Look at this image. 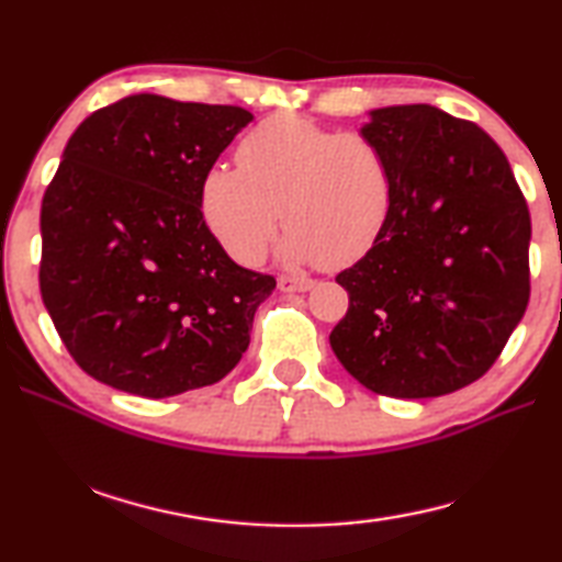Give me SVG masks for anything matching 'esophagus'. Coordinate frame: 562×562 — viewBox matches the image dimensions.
Returning a JSON list of instances; mask_svg holds the SVG:
<instances>
[{
	"mask_svg": "<svg viewBox=\"0 0 562 562\" xmlns=\"http://www.w3.org/2000/svg\"><path fill=\"white\" fill-rule=\"evenodd\" d=\"M310 278H300V274H280L278 278V288L282 292H307L312 288Z\"/></svg>",
	"mask_w": 562,
	"mask_h": 562,
	"instance_id": "34e87169",
	"label": "esophagus"
}]
</instances>
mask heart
Segmentation results:
<instances>
[{
  "instance_id": "obj_1",
  "label": "heart",
  "mask_w": 562,
  "mask_h": 562,
  "mask_svg": "<svg viewBox=\"0 0 562 562\" xmlns=\"http://www.w3.org/2000/svg\"><path fill=\"white\" fill-rule=\"evenodd\" d=\"M201 207L237 262H260L282 217L290 225L284 258L322 260L337 270L364 258L384 235L394 211V173L367 133L282 111L245 133L237 168L207 170Z\"/></svg>"
}]
</instances>
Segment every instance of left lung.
<instances>
[{"label": "left lung", "instance_id": "1", "mask_svg": "<svg viewBox=\"0 0 562 562\" xmlns=\"http://www.w3.org/2000/svg\"><path fill=\"white\" fill-rule=\"evenodd\" d=\"M361 133L392 166L394 211L337 274L349 310L329 345L374 394H451L488 372L526 315V198L486 131L429 103L369 111Z\"/></svg>", "mask_w": 562, "mask_h": 562}]
</instances>
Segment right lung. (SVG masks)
Here are the masks:
<instances>
[{"instance_id": "1", "label": "right lung", "mask_w": 562, "mask_h": 562, "mask_svg": "<svg viewBox=\"0 0 562 562\" xmlns=\"http://www.w3.org/2000/svg\"><path fill=\"white\" fill-rule=\"evenodd\" d=\"M250 121L136 93L71 133L42 201L40 288L97 382L176 396L221 382L250 345L274 278L227 258L201 211L205 173Z\"/></svg>"}]
</instances>
